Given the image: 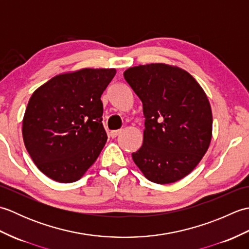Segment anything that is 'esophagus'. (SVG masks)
I'll list each match as a JSON object with an SVG mask.
<instances>
[{"label": "esophagus", "mask_w": 249, "mask_h": 249, "mask_svg": "<svg viewBox=\"0 0 249 249\" xmlns=\"http://www.w3.org/2000/svg\"><path fill=\"white\" fill-rule=\"evenodd\" d=\"M121 129H119V130H112V131H110V137H111V138H115V137L116 136H118L120 133H121Z\"/></svg>", "instance_id": "1"}]
</instances>
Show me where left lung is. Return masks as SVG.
Returning a JSON list of instances; mask_svg holds the SVG:
<instances>
[{
  "instance_id": "left-lung-1",
  "label": "left lung",
  "mask_w": 249,
  "mask_h": 249,
  "mask_svg": "<svg viewBox=\"0 0 249 249\" xmlns=\"http://www.w3.org/2000/svg\"><path fill=\"white\" fill-rule=\"evenodd\" d=\"M125 80L143 106V143L133 160L151 182L170 184L192 172L208 151L213 116L203 89L186 71L155 63L130 67Z\"/></svg>"
}]
</instances>
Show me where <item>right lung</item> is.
<instances>
[{"instance_id": "right-lung-1", "label": "right lung", "mask_w": 249, "mask_h": 249, "mask_svg": "<svg viewBox=\"0 0 249 249\" xmlns=\"http://www.w3.org/2000/svg\"><path fill=\"white\" fill-rule=\"evenodd\" d=\"M115 68H82L44 83L28 103L24 145L36 167L60 183L83 177L107 142L102 94Z\"/></svg>"}]
</instances>
